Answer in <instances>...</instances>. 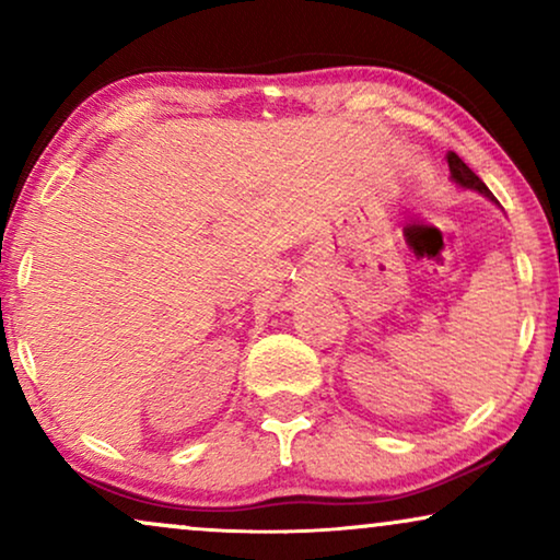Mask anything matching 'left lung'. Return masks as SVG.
Segmentation results:
<instances>
[{
  "instance_id": "1",
  "label": "left lung",
  "mask_w": 560,
  "mask_h": 560,
  "mask_svg": "<svg viewBox=\"0 0 560 560\" xmlns=\"http://www.w3.org/2000/svg\"><path fill=\"white\" fill-rule=\"evenodd\" d=\"M448 171H451V180H454L458 188H464V190H474V194L485 196L487 201L497 203V198L492 196V190H489V188L485 186V180H481L479 175L474 173L471 167L466 165L464 160L456 155V152H448Z\"/></svg>"
}]
</instances>
